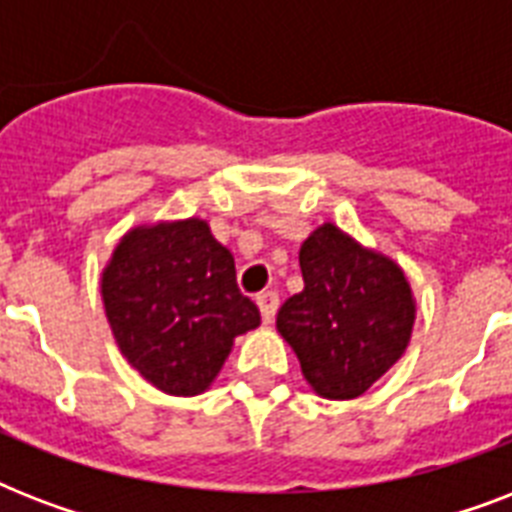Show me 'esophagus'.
Instances as JSON below:
<instances>
[{"instance_id": "34e87169", "label": "esophagus", "mask_w": 512, "mask_h": 512, "mask_svg": "<svg viewBox=\"0 0 512 512\" xmlns=\"http://www.w3.org/2000/svg\"><path fill=\"white\" fill-rule=\"evenodd\" d=\"M257 308H260V316H263L265 324H271L276 311H279V295L276 292H260L257 295Z\"/></svg>"}]
</instances>
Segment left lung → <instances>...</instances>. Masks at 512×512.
I'll return each instance as SVG.
<instances>
[{
	"label": "left lung",
	"instance_id": "8db88e82",
	"mask_svg": "<svg viewBox=\"0 0 512 512\" xmlns=\"http://www.w3.org/2000/svg\"><path fill=\"white\" fill-rule=\"evenodd\" d=\"M300 271L305 289L281 305L279 335L316 396H364L412 340L417 300L404 268L327 220L303 241Z\"/></svg>",
	"mask_w": 512,
	"mask_h": 512
}]
</instances>
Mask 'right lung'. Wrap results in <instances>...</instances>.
Wrapping results in <instances>:
<instances>
[{"mask_svg": "<svg viewBox=\"0 0 512 512\" xmlns=\"http://www.w3.org/2000/svg\"><path fill=\"white\" fill-rule=\"evenodd\" d=\"M100 297L119 353L167 396H199L260 327L236 287L233 255L204 217L132 225L100 273Z\"/></svg>", "mask_w": 512, "mask_h": 512, "instance_id": "obj_1", "label": "right lung"}]
</instances>
